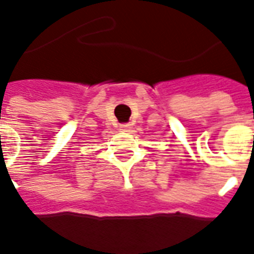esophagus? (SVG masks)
I'll return each instance as SVG.
<instances>
[{"instance_id": "1", "label": "esophagus", "mask_w": 254, "mask_h": 254, "mask_svg": "<svg viewBox=\"0 0 254 254\" xmlns=\"http://www.w3.org/2000/svg\"><path fill=\"white\" fill-rule=\"evenodd\" d=\"M121 130L127 131V130H129V127H127V125H121Z\"/></svg>"}]
</instances>
